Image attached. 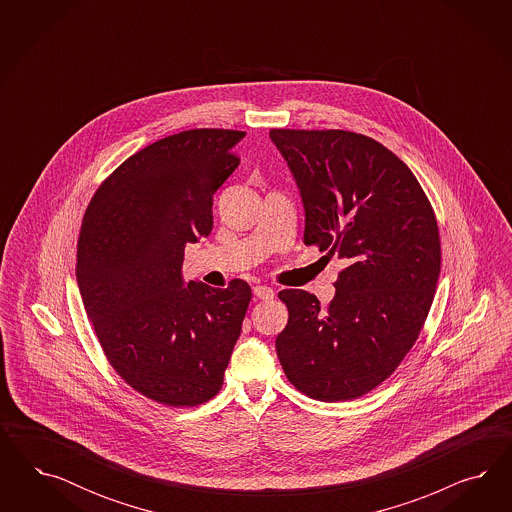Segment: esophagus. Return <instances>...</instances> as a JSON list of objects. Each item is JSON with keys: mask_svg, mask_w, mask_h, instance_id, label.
Instances as JSON below:
<instances>
[{"mask_svg": "<svg viewBox=\"0 0 512 512\" xmlns=\"http://www.w3.org/2000/svg\"><path fill=\"white\" fill-rule=\"evenodd\" d=\"M253 295L257 296L259 300H272L276 293H274V289H270L266 285H257V287H253Z\"/></svg>", "mask_w": 512, "mask_h": 512, "instance_id": "esophagus-1", "label": "esophagus"}]
</instances>
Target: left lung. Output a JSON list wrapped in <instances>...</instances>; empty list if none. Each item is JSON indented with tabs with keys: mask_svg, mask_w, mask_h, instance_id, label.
Returning <instances> with one entry per match:
<instances>
[{
	"mask_svg": "<svg viewBox=\"0 0 512 512\" xmlns=\"http://www.w3.org/2000/svg\"><path fill=\"white\" fill-rule=\"evenodd\" d=\"M306 212L304 244L338 257L336 295L285 289L276 338L287 379L321 402L379 387L419 338L434 302L441 242L434 208L398 155L341 129H272Z\"/></svg>",
	"mask_w": 512,
	"mask_h": 512,
	"instance_id": "obj_1",
	"label": "left lung"
}]
</instances>
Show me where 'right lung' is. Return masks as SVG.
<instances>
[{
	"mask_svg": "<svg viewBox=\"0 0 512 512\" xmlns=\"http://www.w3.org/2000/svg\"><path fill=\"white\" fill-rule=\"evenodd\" d=\"M233 129L157 140L110 174L82 219L77 281L110 366L154 402L195 407L223 385L251 289L184 283L186 244L212 233L214 193L240 165Z\"/></svg>",
	"mask_w": 512,
	"mask_h": 512,
	"instance_id": "obj_1",
	"label": "right lung"
}]
</instances>
